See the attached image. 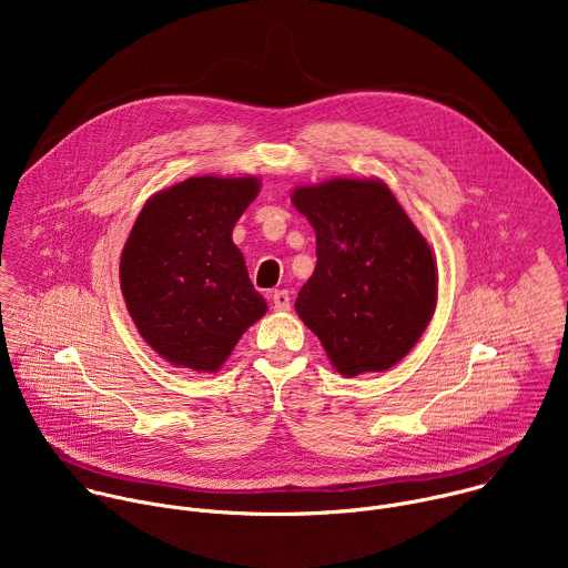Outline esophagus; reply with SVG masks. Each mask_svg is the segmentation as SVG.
Instances as JSON below:
<instances>
[{"label":"esophagus","instance_id":"34e87169","mask_svg":"<svg viewBox=\"0 0 568 568\" xmlns=\"http://www.w3.org/2000/svg\"><path fill=\"white\" fill-rule=\"evenodd\" d=\"M272 303H274V310L278 312H287L292 307V298H290V292L287 290H276L272 294Z\"/></svg>","mask_w":568,"mask_h":568}]
</instances>
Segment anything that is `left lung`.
<instances>
[{
	"label": "left lung",
	"instance_id": "1",
	"mask_svg": "<svg viewBox=\"0 0 568 568\" xmlns=\"http://www.w3.org/2000/svg\"><path fill=\"white\" fill-rule=\"evenodd\" d=\"M292 204L316 233V267L294 303L346 377L395 366L436 310L429 242L379 180L296 186Z\"/></svg>",
	"mask_w": 568,
	"mask_h": 568
}]
</instances>
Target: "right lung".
<instances>
[{
    "label": "right lung",
    "instance_id": "1",
    "mask_svg": "<svg viewBox=\"0 0 568 568\" xmlns=\"http://www.w3.org/2000/svg\"><path fill=\"white\" fill-rule=\"evenodd\" d=\"M256 178H189L154 193L121 254V292L145 344L180 368L215 373L267 312L231 233Z\"/></svg>",
    "mask_w": 568,
    "mask_h": 568
}]
</instances>
